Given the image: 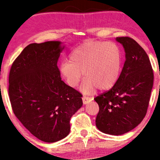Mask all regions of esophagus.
Listing matches in <instances>:
<instances>
[{"label": "esophagus", "mask_w": 160, "mask_h": 160, "mask_svg": "<svg viewBox=\"0 0 160 160\" xmlns=\"http://www.w3.org/2000/svg\"><path fill=\"white\" fill-rule=\"evenodd\" d=\"M82 100H83V104H87L88 103L91 102L92 101V99H91L89 97H83L82 98Z\"/></svg>", "instance_id": "34e87169"}]
</instances>
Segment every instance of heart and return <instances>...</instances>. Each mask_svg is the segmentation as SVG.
<instances>
[{"label":"heart","mask_w":160,"mask_h":160,"mask_svg":"<svg viewBox=\"0 0 160 160\" xmlns=\"http://www.w3.org/2000/svg\"><path fill=\"white\" fill-rule=\"evenodd\" d=\"M122 68V53L116 43L87 41L76 48L70 61L59 66V72L71 87H77L85 76L81 91L92 94L97 87L106 90L119 79Z\"/></svg>","instance_id":"obj_1"}]
</instances>
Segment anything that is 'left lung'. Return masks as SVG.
<instances>
[{
    "label": "left lung",
    "instance_id": "obj_1",
    "mask_svg": "<svg viewBox=\"0 0 160 160\" xmlns=\"http://www.w3.org/2000/svg\"><path fill=\"white\" fill-rule=\"evenodd\" d=\"M125 52L120 77L108 92L94 99L99 112L96 126L103 133L122 135L135 128L145 117L154 75L145 51L129 37H117Z\"/></svg>",
    "mask_w": 160,
    "mask_h": 160
}]
</instances>
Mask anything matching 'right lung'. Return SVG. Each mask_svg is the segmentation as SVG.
Returning <instances> with one entry per match:
<instances>
[{"mask_svg": "<svg viewBox=\"0 0 160 160\" xmlns=\"http://www.w3.org/2000/svg\"><path fill=\"white\" fill-rule=\"evenodd\" d=\"M58 41L31 43L12 64L8 93L13 113L36 138L53 143L70 132V119L83 105L82 94L61 80Z\"/></svg>", "mask_w": 160, "mask_h": 160, "instance_id": "right-lung-1", "label": "right lung"}]
</instances>
